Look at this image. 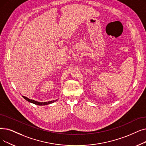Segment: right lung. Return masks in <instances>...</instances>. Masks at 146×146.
Masks as SVG:
<instances>
[{"label":"right lung","mask_w":146,"mask_h":146,"mask_svg":"<svg viewBox=\"0 0 146 146\" xmlns=\"http://www.w3.org/2000/svg\"><path fill=\"white\" fill-rule=\"evenodd\" d=\"M23 97L27 100V101H29V102H30L31 103H33L35 104H36V105H39V106H45V105H47V104H49L50 103H52L54 102H55V100H53V101H48V102H44V103H40V102H37V101H35V100H30L29 98H28L27 97H26L24 96H23Z\"/></svg>","instance_id":"obj_1"}]
</instances>
